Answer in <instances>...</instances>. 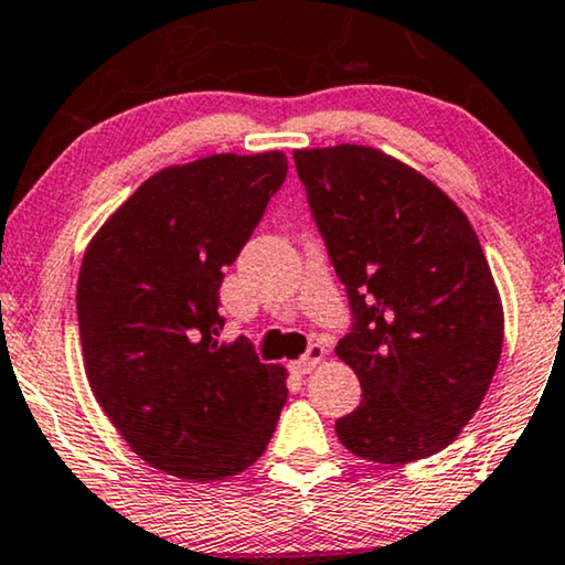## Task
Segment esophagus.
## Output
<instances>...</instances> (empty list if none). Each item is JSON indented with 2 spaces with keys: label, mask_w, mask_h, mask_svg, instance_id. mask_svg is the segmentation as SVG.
I'll return each instance as SVG.
<instances>
[{
  "label": "esophagus",
  "mask_w": 565,
  "mask_h": 565,
  "mask_svg": "<svg viewBox=\"0 0 565 565\" xmlns=\"http://www.w3.org/2000/svg\"><path fill=\"white\" fill-rule=\"evenodd\" d=\"M322 356H326V349H322L320 343H310V345H307L305 356H299L297 361H291L289 370L295 372V374H299V377H305V374H310L315 366L320 364Z\"/></svg>",
  "instance_id": "esophagus-1"
}]
</instances>
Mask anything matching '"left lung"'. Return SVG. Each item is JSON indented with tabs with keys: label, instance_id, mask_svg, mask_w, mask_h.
<instances>
[{
	"label": "left lung",
	"instance_id": "1",
	"mask_svg": "<svg viewBox=\"0 0 565 565\" xmlns=\"http://www.w3.org/2000/svg\"><path fill=\"white\" fill-rule=\"evenodd\" d=\"M295 162L349 297L335 353L361 403L335 420L338 439L364 460H424L462 431L499 366L503 310L483 247L445 191L377 149H299Z\"/></svg>",
	"mask_w": 565,
	"mask_h": 565
}]
</instances>
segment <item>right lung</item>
Listing matches in <instances>:
<instances>
[{"instance_id":"right-lung-1","label":"right lung","mask_w":565,"mask_h":565,"mask_svg":"<svg viewBox=\"0 0 565 565\" xmlns=\"http://www.w3.org/2000/svg\"><path fill=\"white\" fill-rule=\"evenodd\" d=\"M287 157L214 154L149 178L82 260L77 320L89 387L141 460L185 480L258 460L287 403L281 366L222 343L220 287Z\"/></svg>"}]
</instances>
